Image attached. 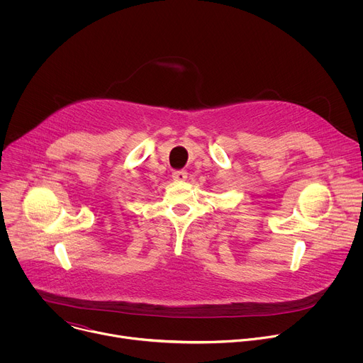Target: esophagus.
<instances>
[{
	"instance_id": "34e87169",
	"label": "esophagus",
	"mask_w": 363,
	"mask_h": 363,
	"mask_svg": "<svg viewBox=\"0 0 363 363\" xmlns=\"http://www.w3.org/2000/svg\"><path fill=\"white\" fill-rule=\"evenodd\" d=\"M186 177H188V172L186 171H174L172 172V178L175 179V181H179V182H182V181H185L186 179Z\"/></svg>"
}]
</instances>
